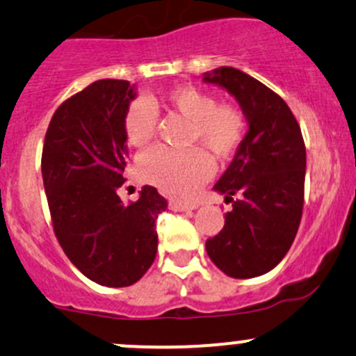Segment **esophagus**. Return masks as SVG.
<instances>
[{"mask_svg":"<svg viewBox=\"0 0 356 356\" xmlns=\"http://www.w3.org/2000/svg\"><path fill=\"white\" fill-rule=\"evenodd\" d=\"M169 208L172 211H191L197 208V202H181V201H170Z\"/></svg>","mask_w":356,"mask_h":356,"instance_id":"esophagus-1","label":"esophagus"}]
</instances>
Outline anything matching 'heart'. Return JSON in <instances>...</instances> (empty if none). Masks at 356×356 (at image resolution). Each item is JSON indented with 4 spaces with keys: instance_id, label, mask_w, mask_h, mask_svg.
<instances>
[{
    "instance_id": "obj_1",
    "label": "heart",
    "mask_w": 356,
    "mask_h": 356,
    "mask_svg": "<svg viewBox=\"0 0 356 356\" xmlns=\"http://www.w3.org/2000/svg\"><path fill=\"white\" fill-rule=\"evenodd\" d=\"M154 99H136L124 113L123 130L128 143L145 147L157 131L159 115ZM163 104L191 120V143H204L218 159L226 160L240 150L247 135L243 111L233 103H216L196 86H177L163 95ZM136 170L148 184L169 196H191L213 174V160L202 148L186 152L154 147L136 160Z\"/></svg>"
}]
</instances>
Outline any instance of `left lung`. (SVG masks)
Returning a JSON list of instances; mask_svg holds the SVG:
<instances>
[{
  "label": "left lung",
  "instance_id": "left-lung-1",
  "mask_svg": "<svg viewBox=\"0 0 356 356\" xmlns=\"http://www.w3.org/2000/svg\"><path fill=\"white\" fill-rule=\"evenodd\" d=\"M204 81L232 92L248 120L240 150L214 186L233 209L221 232L206 240V252L226 275H264L286 257L302 218L306 145L300 127L282 97L241 70L220 67Z\"/></svg>",
  "mask_w": 356,
  "mask_h": 356
}]
</instances>
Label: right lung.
<instances>
[{"label":"right lung","mask_w":356,"mask_h":356,"mask_svg":"<svg viewBox=\"0 0 356 356\" xmlns=\"http://www.w3.org/2000/svg\"><path fill=\"white\" fill-rule=\"evenodd\" d=\"M135 97L128 81L101 79L54 113L42 177L54 233L67 259L99 286L128 287L157 255L155 220L167 201L152 186L123 204L128 147L123 118Z\"/></svg>","instance_id":"add662e5"}]
</instances>
